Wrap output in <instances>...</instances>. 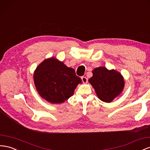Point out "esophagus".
<instances>
[{
	"instance_id": "obj_1",
	"label": "esophagus",
	"mask_w": 150,
	"mask_h": 150,
	"mask_svg": "<svg viewBox=\"0 0 150 150\" xmlns=\"http://www.w3.org/2000/svg\"><path fill=\"white\" fill-rule=\"evenodd\" d=\"M81 80H82L83 83H86L88 82V78H86V76H82L81 77Z\"/></svg>"
}]
</instances>
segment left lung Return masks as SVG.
Returning a JSON list of instances; mask_svg holds the SVG:
<instances>
[{
  "label": "left lung",
  "instance_id": "8db88e82",
  "mask_svg": "<svg viewBox=\"0 0 150 150\" xmlns=\"http://www.w3.org/2000/svg\"><path fill=\"white\" fill-rule=\"evenodd\" d=\"M89 82L94 88L99 99L107 103L114 100L124 86V78L119 72L109 71L104 67L95 68Z\"/></svg>",
  "mask_w": 150,
  "mask_h": 150
}]
</instances>
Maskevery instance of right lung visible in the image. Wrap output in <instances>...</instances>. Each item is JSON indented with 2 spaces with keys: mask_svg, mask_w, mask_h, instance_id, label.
<instances>
[{
  "mask_svg": "<svg viewBox=\"0 0 150 150\" xmlns=\"http://www.w3.org/2000/svg\"><path fill=\"white\" fill-rule=\"evenodd\" d=\"M34 83L39 95L52 103H61L74 94L81 79L74 69L55 58L45 60L36 67Z\"/></svg>",
  "mask_w": 150,
  "mask_h": 150,
  "instance_id": "obj_1",
  "label": "right lung"
}]
</instances>
